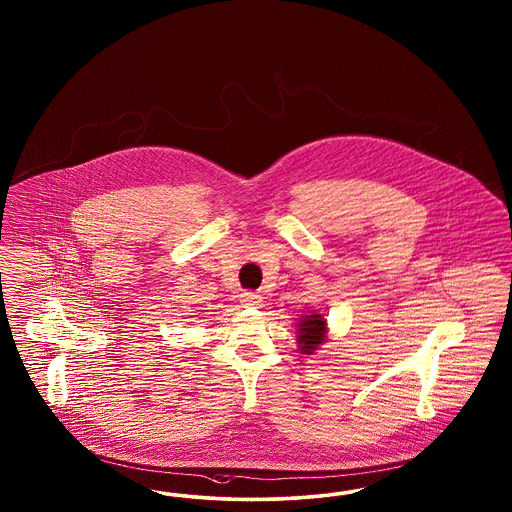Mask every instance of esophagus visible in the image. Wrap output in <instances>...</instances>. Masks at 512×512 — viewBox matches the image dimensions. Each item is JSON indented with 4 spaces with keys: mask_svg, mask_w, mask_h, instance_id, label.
I'll list each match as a JSON object with an SVG mask.
<instances>
[{
    "mask_svg": "<svg viewBox=\"0 0 512 512\" xmlns=\"http://www.w3.org/2000/svg\"><path fill=\"white\" fill-rule=\"evenodd\" d=\"M242 305L244 307L257 308L261 307V303H263V297L261 295H257V293H253V291H246V293H242Z\"/></svg>",
    "mask_w": 512,
    "mask_h": 512,
    "instance_id": "1",
    "label": "esophagus"
}]
</instances>
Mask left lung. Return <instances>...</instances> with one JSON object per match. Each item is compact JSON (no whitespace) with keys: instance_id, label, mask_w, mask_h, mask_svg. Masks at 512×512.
<instances>
[{"instance_id":"8db88e82","label":"left lung","mask_w":512,"mask_h":512,"mask_svg":"<svg viewBox=\"0 0 512 512\" xmlns=\"http://www.w3.org/2000/svg\"><path fill=\"white\" fill-rule=\"evenodd\" d=\"M299 343L303 345L305 354H312L318 345L324 343V333H326V320L322 314H310L305 316V320L299 324Z\"/></svg>"}]
</instances>
